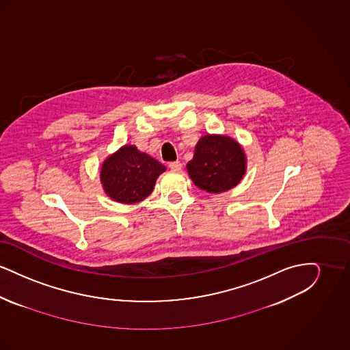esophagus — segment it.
<instances>
[{"label": "esophagus", "mask_w": 350, "mask_h": 350, "mask_svg": "<svg viewBox=\"0 0 350 350\" xmlns=\"http://www.w3.org/2000/svg\"><path fill=\"white\" fill-rule=\"evenodd\" d=\"M169 167H170L172 170L178 172V170H181L183 165H181V163H180V161H170V163H169Z\"/></svg>", "instance_id": "obj_1"}]
</instances>
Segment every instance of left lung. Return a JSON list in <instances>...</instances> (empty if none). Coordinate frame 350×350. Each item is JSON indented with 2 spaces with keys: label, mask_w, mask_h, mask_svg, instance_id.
<instances>
[{
  "label": "left lung",
  "mask_w": 350,
  "mask_h": 350,
  "mask_svg": "<svg viewBox=\"0 0 350 350\" xmlns=\"http://www.w3.org/2000/svg\"><path fill=\"white\" fill-rule=\"evenodd\" d=\"M193 183L207 193H223L236 186L245 173L244 150L231 137L206 135L187 163Z\"/></svg>",
  "instance_id": "left-lung-1"
}]
</instances>
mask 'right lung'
<instances>
[{"label":"right lung","instance_id":"right-lung-1","mask_svg":"<svg viewBox=\"0 0 350 350\" xmlns=\"http://www.w3.org/2000/svg\"><path fill=\"white\" fill-rule=\"evenodd\" d=\"M165 167L135 146H124L111 154L100 169V183L106 194L120 203H136L152 193Z\"/></svg>","mask_w":350,"mask_h":350}]
</instances>
